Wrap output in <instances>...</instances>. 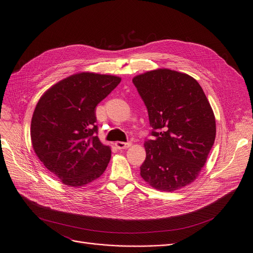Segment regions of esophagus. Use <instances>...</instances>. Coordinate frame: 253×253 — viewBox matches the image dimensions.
Segmentation results:
<instances>
[{
  "mask_svg": "<svg viewBox=\"0 0 253 253\" xmlns=\"http://www.w3.org/2000/svg\"><path fill=\"white\" fill-rule=\"evenodd\" d=\"M132 145L131 142H116L115 143V146L118 149H127Z\"/></svg>",
  "mask_w": 253,
  "mask_h": 253,
  "instance_id": "1",
  "label": "esophagus"
}]
</instances>
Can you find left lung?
<instances>
[{
	"mask_svg": "<svg viewBox=\"0 0 253 253\" xmlns=\"http://www.w3.org/2000/svg\"><path fill=\"white\" fill-rule=\"evenodd\" d=\"M152 128L144 146L141 177L152 187L174 191L194 181L213 146L216 125L198 82L187 74L158 69L133 78Z\"/></svg>",
	"mask_w": 253,
	"mask_h": 253,
	"instance_id": "left-lung-1",
	"label": "left lung"
}]
</instances>
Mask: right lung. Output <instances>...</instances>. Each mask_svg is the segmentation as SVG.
Wrapping results in <instances>:
<instances>
[{
  "label": "right lung",
  "instance_id": "right-lung-1",
  "mask_svg": "<svg viewBox=\"0 0 253 253\" xmlns=\"http://www.w3.org/2000/svg\"><path fill=\"white\" fill-rule=\"evenodd\" d=\"M120 82L111 75L75 74L51 87L36 106L33 148L64 184L84 186L104 173L111 149L97 136L96 106Z\"/></svg>",
  "mask_w": 253,
  "mask_h": 253
}]
</instances>
